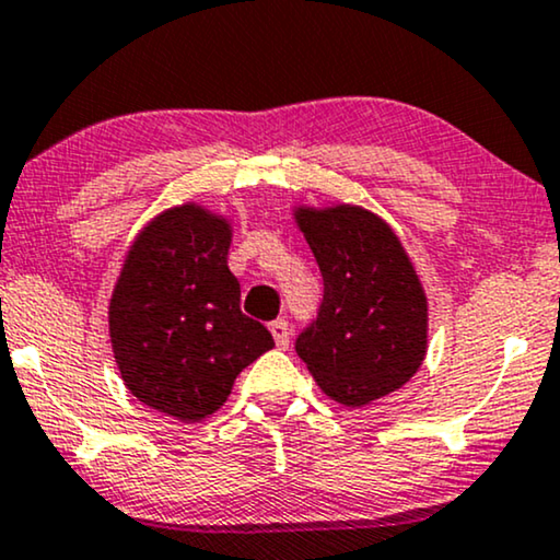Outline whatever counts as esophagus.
Here are the masks:
<instances>
[{
  "instance_id": "esophagus-1",
  "label": "esophagus",
  "mask_w": 560,
  "mask_h": 560,
  "mask_svg": "<svg viewBox=\"0 0 560 560\" xmlns=\"http://www.w3.org/2000/svg\"><path fill=\"white\" fill-rule=\"evenodd\" d=\"M268 328H271V332H273V341H276V346H279V349H287L289 346V336H292V328H289V323L287 320H273L271 325H268Z\"/></svg>"
}]
</instances>
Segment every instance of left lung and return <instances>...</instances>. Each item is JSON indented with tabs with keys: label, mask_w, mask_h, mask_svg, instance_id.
<instances>
[{
	"label": "left lung",
	"mask_w": 560,
	"mask_h": 560,
	"mask_svg": "<svg viewBox=\"0 0 560 560\" xmlns=\"http://www.w3.org/2000/svg\"><path fill=\"white\" fill-rule=\"evenodd\" d=\"M323 273L317 317L294 349L325 395L366 406L398 390L427 357V296L400 240L359 207L296 209Z\"/></svg>",
	"instance_id": "obj_1"
}]
</instances>
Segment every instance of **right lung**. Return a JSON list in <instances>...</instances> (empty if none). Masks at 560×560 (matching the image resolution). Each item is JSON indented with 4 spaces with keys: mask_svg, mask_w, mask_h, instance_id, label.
I'll use <instances>...</instances> for the list:
<instances>
[{
    "mask_svg": "<svg viewBox=\"0 0 560 560\" xmlns=\"http://www.w3.org/2000/svg\"><path fill=\"white\" fill-rule=\"evenodd\" d=\"M228 219L183 203L133 240L110 300V343L126 387L160 413L201 421L224 406L237 374L273 349L243 315L228 268Z\"/></svg>",
    "mask_w": 560,
    "mask_h": 560,
    "instance_id": "right-lung-1",
    "label": "right lung"
}]
</instances>
